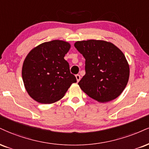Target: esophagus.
I'll use <instances>...</instances> for the list:
<instances>
[{
  "label": "esophagus",
  "mask_w": 149,
  "mask_h": 149,
  "mask_svg": "<svg viewBox=\"0 0 149 149\" xmlns=\"http://www.w3.org/2000/svg\"><path fill=\"white\" fill-rule=\"evenodd\" d=\"M76 78L77 81L79 82L80 80V78H81V77H80V76L79 74H77V75H76Z\"/></svg>",
  "instance_id": "34e87169"
}]
</instances>
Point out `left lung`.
<instances>
[{"label":"left lung","instance_id":"obj_1","mask_svg":"<svg viewBox=\"0 0 149 149\" xmlns=\"http://www.w3.org/2000/svg\"><path fill=\"white\" fill-rule=\"evenodd\" d=\"M74 46L85 59V75L78 82L82 90L101 103L117 98L130 75L122 51L112 43L94 39L76 42Z\"/></svg>","mask_w":149,"mask_h":149}]
</instances>
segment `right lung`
<instances>
[{
	"instance_id": "add662e5",
	"label": "right lung",
	"mask_w": 149,
	"mask_h": 149,
	"mask_svg": "<svg viewBox=\"0 0 149 149\" xmlns=\"http://www.w3.org/2000/svg\"><path fill=\"white\" fill-rule=\"evenodd\" d=\"M69 43L62 40L44 42L32 49L23 64L22 78L30 96L40 103L60 100L71 84L76 82L64 56Z\"/></svg>"
}]
</instances>
